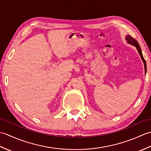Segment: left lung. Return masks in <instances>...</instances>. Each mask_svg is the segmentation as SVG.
I'll list each match as a JSON object with an SVG mask.
<instances>
[{"mask_svg":"<svg viewBox=\"0 0 151 151\" xmlns=\"http://www.w3.org/2000/svg\"><path fill=\"white\" fill-rule=\"evenodd\" d=\"M126 40L128 41V43L131 44V45H132L135 46L136 47V49H137V51H138L139 55H140L141 58H142V59L143 62L144 66H145V73H146V72H147V64H146L145 60L144 59V58L143 56L142 50H141V47L139 46L138 42H137V41L135 39H134V38H133L132 36H127L126 37Z\"/></svg>","mask_w":151,"mask_h":151,"instance_id":"8db88e82","label":"left lung"}]
</instances>
